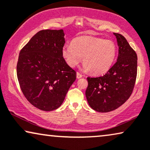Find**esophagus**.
Segmentation results:
<instances>
[{"mask_svg": "<svg viewBox=\"0 0 150 150\" xmlns=\"http://www.w3.org/2000/svg\"><path fill=\"white\" fill-rule=\"evenodd\" d=\"M81 77H82V75L79 73H78V72H77V78L79 79V78H81Z\"/></svg>", "mask_w": 150, "mask_h": 150, "instance_id": "obj_1", "label": "esophagus"}]
</instances>
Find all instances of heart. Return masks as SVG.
Segmentation results:
<instances>
[{
  "label": "heart",
  "instance_id": "1",
  "mask_svg": "<svg viewBox=\"0 0 150 150\" xmlns=\"http://www.w3.org/2000/svg\"><path fill=\"white\" fill-rule=\"evenodd\" d=\"M63 58L70 67L74 68L82 59L85 71L101 75L108 71L117 55V47L110 40L93 36H81L65 45L62 50Z\"/></svg>",
  "mask_w": 150,
  "mask_h": 150
}]
</instances>
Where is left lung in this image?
I'll return each mask as SVG.
<instances>
[{
    "label": "left lung",
    "mask_w": 150,
    "mask_h": 150,
    "mask_svg": "<svg viewBox=\"0 0 150 150\" xmlns=\"http://www.w3.org/2000/svg\"><path fill=\"white\" fill-rule=\"evenodd\" d=\"M114 35L119 46L116 63L103 76L87 77L88 103L99 112H108L123 105L132 93L137 79V53L122 35Z\"/></svg>",
    "instance_id": "obj_1"
}]
</instances>
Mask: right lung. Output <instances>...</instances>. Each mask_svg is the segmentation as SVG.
<instances>
[{
    "mask_svg": "<svg viewBox=\"0 0 150 150\" xmlns=\"http://www.w3.org/2000/svg\"><path fill=\"white\" fill-rule=\"evenodd\" d=\"M64 33L41 30L21 50L17 63L20 87L28 101L43 111L58 108L76 79V72L63 58Z\"/></svg>",
    "mask_w": 150,
    "mask_h": 150,
    "instance_id": "1",
    "label": "right lung"
}]
</instances>
